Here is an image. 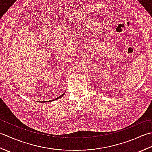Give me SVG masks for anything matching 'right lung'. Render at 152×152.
I'll return each mask as SVG.
<instances>
[{
  "label": "right lung",
  "instance_id": "add662e5",
  "mask_svg": "<svg viewBox=\"0 0 152 152\" xmlns=\"http://www.w3.org/2000/svg\"><path fill=\"white\" fill-rule=\"evenodd\" d=\"M64 94H65V93H64L63 95H61V96H59V97H58L57 99H59V98H61V96H63V95H64ZM54 100H55V99H54ZM53 101V100H51V101H46V102H51V101ZM44 102H46V101H44Z\"/></svg>",
  "mask_w": 152,
  "mask_h": 152
}]
</instances>
